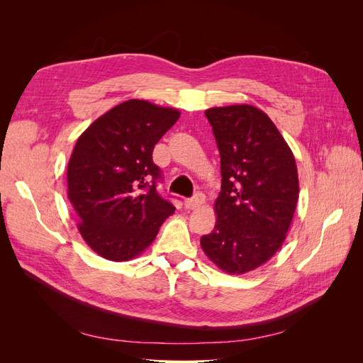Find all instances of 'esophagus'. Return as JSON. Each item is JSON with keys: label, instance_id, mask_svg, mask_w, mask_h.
Here are the masks:
<instances>
[{"label": "esophagus", "instance_id": "34e87169", "mask_svg": "<svg viewBox=\"0 0 363 363\" xmlns=\"http://www.w3.org/2000/svg\"><path fill=\"white\" fill-rule=\"evenodd\" d=\"M206 201V196L203 192H196L192 199H188L184 201L186 208H189V211H194V208H199L200 206H203Z\"/></svg>", "mask_w": 363, "mask_h": 363}]
</instances>
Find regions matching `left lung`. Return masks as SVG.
Masks as SVG:
<instances>
[{
	"label": "left lung",
	"instance_id": "8db88e82",
	"mask_svg": "<svg viewBox=\"0 0 363 363\" xmlns=\"http://www.w3.org/2000/svg\"><path fill=\"white\" fill-rule=\"evenodd\" d=\"M221 157L216 224L200 244L228 274L263 265L276 252L298 201V174L291 148L267 113L248 104L204 112Z\"/></svg>",
	"mask_w": 363,
	"mask_h": 363
}]
</instances>
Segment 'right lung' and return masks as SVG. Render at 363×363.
I'll return each mask as SVG.
<instances>
[{
	"label": "right lung",
	"mask_w": 363,
	"mask_h": 363,
	"mask_svg": "<svg viewBox=\"0 0 363 363\" xmlns=\"http://www.w3.org/2000/svg\"><path fill=\"white\" fill-rule=\"evenodd\" d=\"M180 112L144 100L115 106L86 128L68 163V196L79 230L108 260L140 255L175 207L157 191L152 150Z\"/></svg>",
	"instance_id": "obj_1"
}]
</instances>
